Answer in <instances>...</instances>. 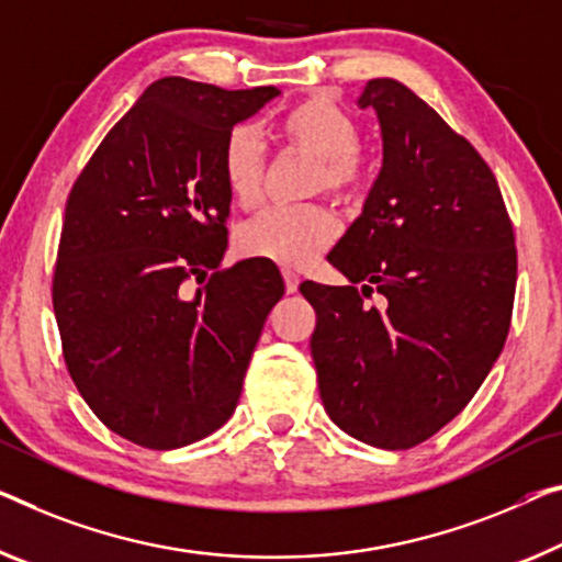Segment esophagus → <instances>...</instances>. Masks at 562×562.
<instances>
[{
  "instance_id": "esophagus-1",
  "label": "esophagus",
  "mask_w": 562,
  "mask_h": 562,
  "mask_svg": "<svg viewBox=\"0 0 562 562\" xmlns=\"http://www.w3.org/2000/svg\"><path fill=\"white\" fill-rule=\"evenodd\" d=\"M282 278H284V290L288 292H297L300 288V278L292 270H282Z\"/></svg>"
}]
</instances>
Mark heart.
Returning <instances> with one entry per match:
<instances>
[{
  "instance_id": "b5f03b06",
  "label": "heart",
  "mask_w": 562,
  "mask_h": 562,
  "mask_svg": "<svg viewBox=\"0 0 562 562\" xmlns=\"http://www.w3.org/2000/svg\"><path fill=\"white\" fill-rule=\"evenodd\" d=\"M282 136L317 158L315 187L340 199L361 194L366 164L358 156V125L328 98H310L282 119ZM222 179L237 206H255L262 194L265 150L255 125H234L222 144ZM338 237V222L321 204L272 206L237 229L245 257L284 267H303Z\"/></svg>"
}]
</instances>
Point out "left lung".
<instances>
[{
	"label": "left lung",
	"instance_id": "1",
	"mask_svg": "<svg viewBox=\"0 0 562 562\" xmlns=\"http://www.w3.org/2000/svg\"><path fill=\"white\" fill-rule=\"evenodd\" d=\"M383 164L328 262L348 284L303 282L328 416L379 449L434 437L472 401L505 346L517 249L495 173L404 82L368 80ZM382 295L379 306L364 297Z\"/></svg>",
	"mask_w": 562,
	"mask_h": 562
}]
</instances>
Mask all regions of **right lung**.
Masks as SVG:
<instances>
[{"instance_id":"1","label":"right lung","mask_w":562,"mask_h":562,"mask_svg":"<svg viewBox=\"0 0 562 562\" xmlns=\"http://www.w3.org/2000/svg\"><path fill=\"white\" fill-rule=\"evenodd\" d=\"M278 95L150 82L67 196L53 280L65 363L100 422L138 447L179 449L227 424L284 292L257 259L207 274L227 252L222 144Z\"/></svg>"}]
</instances>
